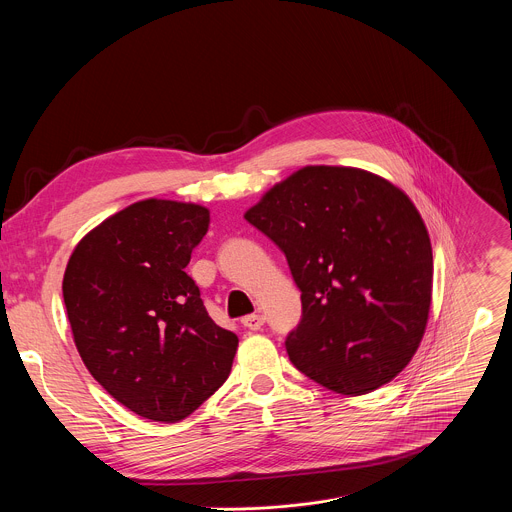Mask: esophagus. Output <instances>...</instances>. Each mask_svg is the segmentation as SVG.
<instances>
[{
    "instance_id": "1",
    "label": "esophagus",
    "mask_w": 512,
    "mask_h": 512,
    "mask_svg": "<svg viewBox=\"0 0 512 512\" xmlns=\"http://www.w3.org/2000/svg\"><path fill=\"white\" fill-rule=\"evenodd\" d=\"M241 324H243L245 328H249V330H259V328L263 326V316H261V314H249V316H245V318L241 320Z\"/></svg>"
}]
</instances>
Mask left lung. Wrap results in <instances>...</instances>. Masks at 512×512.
I'll return each mask as SVG.
<instances>
[{
    "label": "left lung",
    "mask_w": 512,
    "mask_h": 512,
    "mask_svg": "<svg viewBox=\"0 0 512 512\" xmlns=\"http://www.w3.org/2000/svg\"><path fill=\"white\" fill-rule=\"evenodd\" d=\"M245 218L283 251L302 291V320L285 338L298 371L364 395L407 367L429 316L433 257L405 192L364 170L308 166Z\"/></svg>",
    "instance_id": "1"
}]
</instances>
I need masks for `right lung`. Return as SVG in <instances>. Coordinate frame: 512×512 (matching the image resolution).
<instances>
[{
	"instance_id": "right-lung-1",
	"label": "right lung",
	"mask_w": 512,
	"mask_h": 512,
	"mask_svg": "<svg viewBox=\"0 0 512 512\" xmlns=\"http://www.w3.org/2000/svg\"><path fill=\"white\" fill-rule=\"evenodd\" d=\"M210 225L204 206L141 200L72 251L62 296L95 381L139 417L176 423L233 367L239 338L208 316L184 271Z\"/></svg>"
}]
</instances>
